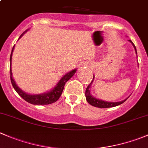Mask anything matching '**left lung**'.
I'll return each instance as SVG.
<instances>
[{"label": "left lung", "mask_w": 148, "mask_h": 148, "mask_svg": "<svg viewBox=\"0 0 148 148\" xmlns=\"http://www.w3.org/2000/svg\"><path fill=\"white\" fill-rule=\"evenodd\" d=\"M129 41L130 42V43L132 44V46H134V49L135 52H136V54H137V53H136V47H135V46H134V44L133 43V42H132L131 40H129ZM136 57H137V56H136ZM94 78H93V81H91V84H90L89 85L87 86L86 89V93H85L86 99L87 102H88L90 105H92V106L96 107V108H112V107H115V106H118V105H121L122 103H123V102H124L125 101H126V99L129 98V97H127L126 99H123V100H122V101H120V102H108V101H104V100H102V99H97V98L94 97H93L92 95L91 94V84H92L93 81H94Z\"/></svg>", "instance_id": "1"}]
</instances>
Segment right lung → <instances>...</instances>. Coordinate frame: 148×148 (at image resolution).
Returning <instances> with one entry per match:
<instances>
[{
	"instance_id": "obj_1",
	"label": "right lung",
	"mask_w": 148,
	"mask_h": 148,
	"mask_svg": "<svg viewBox=\"0 0 148 148\" xmlns=\"http://www.w3.org/2000/svg\"><path fill=\"white\" fill-rule=\"evenodd\" d=\"M29 29H27L26 31H25V32L21 35L20 37L19 38L18 40H19V39L23 36V35L25 34L26 32H27ZM14 46H14L13 49H12V53H11V57H10V78H11V81H12V86H13L15 91L18 93V94H19V96H20L22 99H24L25 101L29 102V103L33 104V105H49V104L54 103V102H57V101L59 99V98L60 97V96H61V94L62 93L63 89H64V85H65V84L67 83V81H69V80H70L73 75H74L75 72L77 71V69H74V70L68 72L67 73H66L65 75H63V76L61 78V79L59 81V82H57V84H56L55 86H54L53 88H51L50 91H46V92L42 93V94H28V93L25 92L23 90H22L19 86H18L17 84H16V82H15L14 79L13 78V75H12V54H13Z\"/></svg>"
}]
</instances>
